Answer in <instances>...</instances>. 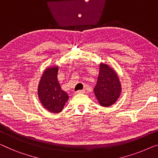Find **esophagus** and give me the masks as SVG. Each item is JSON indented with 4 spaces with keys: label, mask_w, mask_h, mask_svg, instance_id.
Segmentation results:
<instances>
[{
    "label": "esophagus",
    "mask_w": 158,
    "mask_h": 158,
    "mask_svg": "<svg viewBox=\"0 0 158 158\" xmlns=\"http://www.w3.org/2000/svg\"><path fill=\"white\" fill-rule=\"evenodd\" d=\"M85 93L84 90H79L75 92V94H83V93Z\"/></svg>",
    "instance_id": "1"
}]
</instances>
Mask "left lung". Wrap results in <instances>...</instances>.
Returning a JSON list of instances; mask_svg holds the SVG:
<instances>
[{
  "instance_id": "8db88e82",
  "label": "left lung",
  "mask_w": 158,
  "mask_h": 158,
  "mask_svg": "<svg viewBox=\"0 0 158 158\" xmlns=\"http://www.w3.org/2000/svg\"><path fill=\"white\" fill-rule=\"evenodd\" d=\"M99 66V75L93 91L100 106L109 107L115 103L120 96V81L113 68L103 63Z\"/></svg>"
}]
</instances>
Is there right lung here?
Wrapping results in <instances>:
<instances>
[{"instance_id":"obj_1","label":"right lung","mask_w":158,"mask_h":158,"mask_svg":"<svg viewBox=\"0 0 158 158\" xmlns=\"http://www.w3.org/2000/svg\"><path fill=\"white\" fill-rule=\"evenodd\" d=\"M58 66L49 67L41 76L38 88V95L43 106L52 113H59L63 110L68 95L61 89L57 75Z\"/></svg>"}]
</instances>
